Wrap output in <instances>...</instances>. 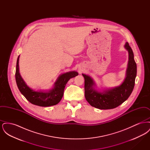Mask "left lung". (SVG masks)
I'll use <instances>...</instances> for the list:
<instances>
[{"label":"left lung","mask_w":150,"mask_h":150,"mask_svg":"<svg viewBox=\"0 0 150 150\" xmlns=\"http://www.w3.org/2000/svg\"><path fill=\"white\" fill-rule=\"evenodd\" d=\"M125 48L129 52L128 66L126 78L121 86L102 93L99 92L93 88L94 83L92 79L85 74H82L85 80V97L92 106L101 110L114 108L127 100L132 92L137 75V64L133 50L128 42L125 44Z\"/></svg>","instance_id":"1"}]
</instances>
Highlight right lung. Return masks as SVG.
I'll return each mask as SVG.
<instances>
[{"mask_svg":"<svg viewBox=\"0 0 150 150\" xmlns=\"http://www.w3.org/2000/svg\"><path fill=\"white\" fill-rule=\"evenodd\" d=\"M18 57L16 64V81L20 92L24 96L26 100L33 105L39 106L47 107L57 105L61 100L64 92L65 86L67 81L74 77L78 75V73L76 71L66 72L61 75L55 83L54 87L48 92H38L30 88L25 84V81L19 73Z\"/></svg>","mask_w":150,"mask_h":150,"instance_id":"add662e5","label":"right lung"}]
</instances>
